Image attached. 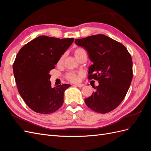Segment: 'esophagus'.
<instances>
[{
  "label": "esophagus",
  "instance_id": "esophagus-1",
  "mask_svg": "<svg viewBox=\"0 0 151 151\" xmlns=\"http://www.w3.org/2000/svg\"><path fill=\"white\" fill-rule=\"evenodd\" d=\"M76 86H78V87H80V88H81V87H83L84 86V84H76Z\"/></svg>",
  "mask_w": 151,
  "mask_h": 151
}]
</instances>
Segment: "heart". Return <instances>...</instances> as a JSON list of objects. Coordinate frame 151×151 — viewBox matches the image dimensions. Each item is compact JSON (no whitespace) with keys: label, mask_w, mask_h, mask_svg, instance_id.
Returning <instances> with one entry per match:
<instances>
[{"label":"heart","mask_w":151,"mask_h":151,"mask_svg":"<svg viewBox=\"0 0 151 151\" xmlns=\"http://www.w3.org/2000/svg\"><path fill=\"white\" fill-rule=\"evenodd\" d=\"M86 52L85 50L83 48H77L75 51V56L77 55H79L84 53ZM63 58H64V55H63L61 57V58H60V60H59V63H60L63 61ZM79 77H80V74H76V73L74 72H70L68 73V74L67 75V78L70 80V81L72 82H76V81H78L79 79Z\"/></svg>","instance_id":"obj_1"}]
</instances>
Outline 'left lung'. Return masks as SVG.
I'll list each match as a JSON object with an SVG mask.
<instances>
[{
    "label": "left lung",
    "mask_w": 151,
    "mask_h": 151,
    "mask_svg": "<svg viewBox=\"0 0 151 151\" xmlns=\"http://www.w3.org/2000/svg\"><path fill=\"white\" fill-rule=\"evenodd\" d=\"M75 43L86 50L93 62L88 79L99 83L95 92L84 99L86 105L99 113L113 110L125 97L133 77L130 53L122 43L104 35L76 39Z\"/></svg>",
    "instance_id": "8db88e82"
}]
</instances>
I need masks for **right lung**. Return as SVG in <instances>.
<instances>
[{"label": "right lung", "instance_id": "1", "mask_svg": "<svg viewBox=\"0 0 151 151\" xmlns=\"http://www.w3.org/2000/svg\"><path fill=\"white\" fill-rule=\"evenodd\" d=\"M74 38L40 36L22 47L13 64L18 91L34 111L47 115L63 103V93L70 84L52 87L50 71L53 69Z\"/></svg>", "mask_w": 151, "mask_h": 151}]
</instances>
